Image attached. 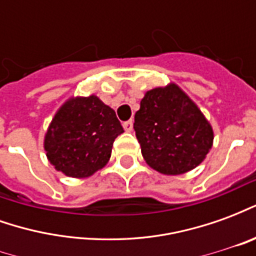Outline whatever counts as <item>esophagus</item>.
<instances>
[{"instance_id": "1", "label": "esophagus", "mask_w": 256, "mask_h": 256, "mask_svg": "<svg viewBox=\"0 0 256 256\" xmlns=\"http://www.w3.org/2000/svg\"><path fill=\"white\" fill-rule=\"evenodd\" d=\"M123 128L126 132H133V120H128V122L123 123Z\"/></svg>"}]
</instances>
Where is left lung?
Listing matches in <instances>:
<instances>
[{
	"mask_svg": "<svg viewBox=\"0 0 256 256\" xmlns=\"http://www.w3.org/2000/svg\"><path fill=\"white\" fill-rule=\"evenodd\" d=\"M134 130L146 164L163 176L196 168L214 142L211 123L174 82L145 93L134 116Z\"/></svg>",
	"mask_w": 256,
	"mask_h": 256,
	"instance_id": "8db88e82",
	"label": "left lung"
}]
</instances>
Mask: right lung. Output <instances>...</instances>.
Listing matches in <instances>:
<instances>
[{"mask_svg": "<svg viewBox=\"0 0 256 256\" xmlns=\"http://www.w3.org/2000/svg\"><path fill=\"white\" fill-rule=\"evenodd\" d=\"M122 133L115 111L97 96H72L49 123L44 150L58 172L71 178H88L106 167L114 141Z\"/></svg>", "mask_w": 256, "mask_h": 256, "instance_id": "1", "label": "right lung"}]
</instances>
